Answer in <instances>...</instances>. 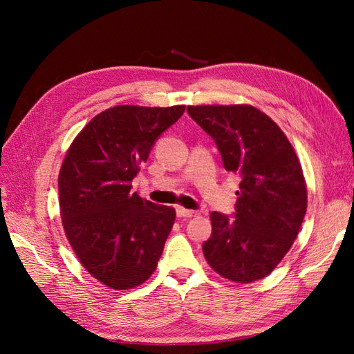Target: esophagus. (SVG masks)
Segmentation results:
<instances>
[{
  "mask_svg": "<svg viewBox=\"0 0 354 354\" xmlns=\"http://www.w3.org/2000/svg\"><path fill=\"white\" fill-rule=\"evenodd\" d=\"M176 216L178 217H194V216H198V212H193V209L178 207L176 208Z\"/></svg>",
  "mask_w": 354,
  "mask_h": 354,
  "instance_id": "34e87169",
  "label": "esophagus"
}]
</instances>
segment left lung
I'll return each mask as SVG.
<instances>
[{"label": "left lung", "instance_id": "1", "mask_svg": "<svg viewBox=\"0 0 354 354\" xmlns=\"http://www.w3.org/2000/svg\"><path fill=\"white\" fill-rule=\"evenodd\" d=\"M187 112L214 140L225 170L240 176L234 214L212 213V237L202 251L223 278L260 280L288 254L303 223L301 164L280 127L254 106L207 104Z\"/></svg>", "mask_w": 354, "mask_h": 354}]
</instances>
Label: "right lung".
I'll return each mask as SVG.
<instances>
[{
	"label": "right lung",
	"instance_id": "add662e5",
	"mask_svg": "<svg viewBox=\"0 0 354 354\" xmlns=\"http://www.w3.org/2000/svg\"><path fill=\"white\" fill-rule=\"evenodd\" d=\"M185 106H114L73 141L59 173L65 234L82 265L108 288L132 289L153 274L175 208L131 193L160 135Z\"/></svg>",
	"mask_w": 354,
	"mask_h": 354
}]
</instances>
